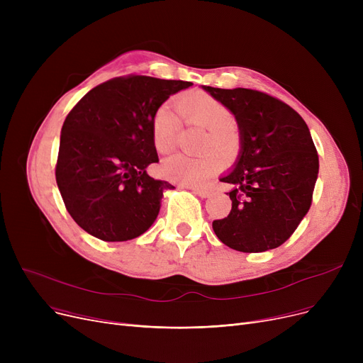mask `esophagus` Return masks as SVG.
Listing matches in <instances>:
<instances>
[{
  "instance_id": "obj_1",
  "label": "esophagus",
  "mask_w": 363,
  "mask_h": 363,
  "mask_svg": "<svg viewBox=\"0 0 363 363\" xmlns=\"http://www.w3.org/2000/svg\"><path fill=\"white\" fill-rule=\"evenodd\" d=\"M193 191L197 194V196H200L201 199H206V197H208L211 196V191H208L207 188H200V186H194L193 188Z\"/></svg>"
}]
</instances>
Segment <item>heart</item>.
<instances>
[{"instance_id":"obj_1","label":"heart","mask_w":363,"mask_h":363,"mask_svg":"<svg viewBox=\"0 0 363 363\" xmlns=\"http://www.w3.org/2000/svg\"><path fill=\"white\" fill-rule=\"evenodd\" d=\"M181 116L188 125L204 130L200 141L201 150H218L223 156H231L240 147V130L233 122V113L226 104L204 91H193L177 99ZM181 121L169 103L160 104L151 118V138L160 155H169L177 147ZM220 169V159L215 151L189 157L178 155L167 159L163 175L172 181L199 186Z\"/></svg>"}]
</instances>
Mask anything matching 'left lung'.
I'll use <instances>...</instances> for the list:
<instances>
[{"instance_id":"left-lung-1","label":"left lung","mask_w":363,"mask_h":363,"mask_svg":"<svg viewBox=\"0 0 363 363\" xmlns=\"http://www.w3.org/2000/svg\"><path fill=\"white\" fill-rule=\"evenodd\" d=\"M204 89L230 107L238 122V162L220 182L233 185V208L213 220L218 238L244 253L287 241L312 204L319 157L300 114L272 95L249 88Z\"/></svg>"}]
</instances>
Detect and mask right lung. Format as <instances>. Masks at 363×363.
<instances>
[{"mask_svg":"<svg viewBox=\"0 0 363 363\" xmlns=\"http://www.w3.org/2000/svg\"><path fill=\"white\" fill-rule=\"evenodd\" d=\"M191 82L144 74L113 78L92 88L63 123L55 181L69 215L103 241H128L156 220L164 189L147 166L159 156L151 118L172 94Z\"/></svg>","mask_w":363,"mask_h":363,"instance_id":"obj_1","label":"right lung"}]
</instances>
